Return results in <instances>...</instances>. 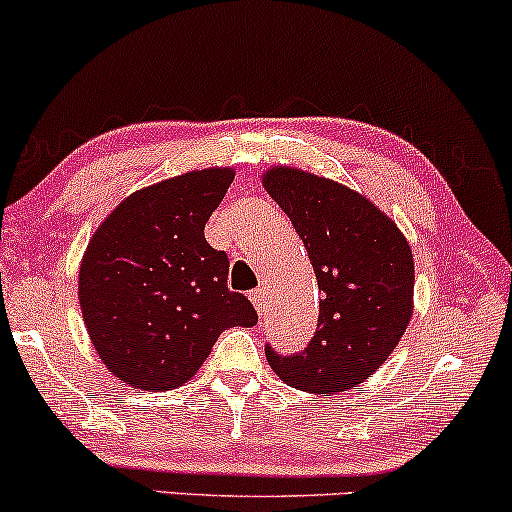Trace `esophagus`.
Here are the masks:
<instances>
[{"instance_id":"1","label":"esophagus","mask_w":512,"mask_h":512,"mask_svg":"<svg viewBox=\"0 0 512 512\" xmlns=\"http://www.w3.org/2000/svg\"><path fill=\"white\" fill-rule=\"evenodd\" d=\"M249 298H251V303H254L256 313L263 315L265 313V303H268V289H254L249 294Z\"/></svg>"}]
</instances>
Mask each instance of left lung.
I'll use <instances>...</instances> for the list:
<instances>
[{
    "label": "left lung",
    "instance_id": "left-lung-1",
    "mask_svg": "<svg viewBox=\"0 0 512 512\" xmlns=\"http://www.w3.org/2000/svg\"><path fill=\"white\" fill-rule=\"evenodd\" d=\"M268 195L291 218L322 291L317 334L296 355L265 345L284 383L343 393L388 360L414 310V256L393 218L360 192L308 171L263 174Z\"/></svg>",
    "mask_w": 512,
    "mask_h": 512
}]
</instances>
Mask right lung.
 Returning <instances> with one entry per match:
<instances>
[{
  "label": "right lung",
  "mask_w": 512,
  "mask_h": 512,
  "mask_svg": "<svg viewBox=\"0 0 512 512\" xmlns=\"http://www.w3.org/2000/svg\"><path fill=\"white\" fill-rule=\"evenodd\" d=\"M235 171L202 169L124 199L91 237L79 268L82 317L105 367L141 390L183 386L228 327H254L228 289L230 261L204 225Z\"/></svg>",
  "instance_id": "obj_1"
}]
</instances>
